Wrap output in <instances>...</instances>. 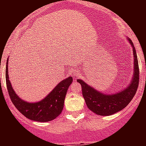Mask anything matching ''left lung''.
<instances>
[{
  "instance_id": "1",
  "label": "left lung",
  "mask_w": 146,
  "mask_h": 146,
  "mask_svg": "<svg viewBox=\"0 0 146 146\" xmlns=\"http://www.w3.org/2000/svg\"><path fill=\"white\" fill-rule=\"evenodd\" d=\"M129 41L133 48L135 73L131 84L126 89L122 90L121 92L117 94L105 95L98 92L81 80H77V82H80L82 86V96L85 99L86 105L89 110L99 115L107 116L119 112L128 105L136 94L140 80L138 60L133 42L129 38Z\"/></svg>"
}]
</instances>
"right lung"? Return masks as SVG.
<instances>
[{
  "instance_id": "right-lung-1",
  "label": "right lung",
  "mask_w": 146,
  "mask_h": 146,
  "mask_svg": "<svg viewBox=\"0 0 146 146\" xmlns=\"http://www.w3.org/2000/svg\"><path fill=\"white\" fill-rule=\"evenodd\" d=\"M8 64V60H6ZM72 77H69L58 84L47 97L37 103H28L18 97L11 87L8 75V65L6 66V82L11 101L15 108L28 119L39 122H47L57 118L64 108V99Z\"/></svg>"
}]
</instances>
